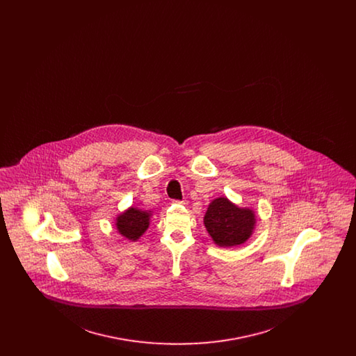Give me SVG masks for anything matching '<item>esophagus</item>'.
<instances>
[{"mask_svg": "<svg viewBox=\"0 0 356 356\" xmlns=\"http://www.w3.org/2000/svg\"><path fill=\"white\" fill-rule=\"evenodd\" d=\"M175 204H176V205H183V207H186V205H188V200H176Z\"/></svg>", "mask_w": 356, "mask_h": 356, "instance_id": "esophagus-1", "label": "esophagus"}]
</instances>
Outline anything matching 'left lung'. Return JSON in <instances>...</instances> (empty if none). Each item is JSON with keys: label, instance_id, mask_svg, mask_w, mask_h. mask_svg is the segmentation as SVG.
<instances>
[{"label": "left lung", "instance_id": "1", "mask_svg": "<svg viewBox=\"0 0 356 356\" xmlns=\"http://www.w3.org/2000/svg\"><path fill=\"white\" fill-rule=\"evenodd\" d=\"M204 225L213 243L220 248L244 244L254 235L256 213L250 207H238L228 197L213 199L204 215Z\"/></svg>", "mask_w": 356, "mask_h": 356}]
</instances>
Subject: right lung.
Masks as SVG:
<instances>
[{
    "mask_svg": "<svg viewBox=\"0 0 356 356\" xmlns=\"http://www.w3.org/2000/svg\"><path fill=\"white\" fill-rule=\"evenodd\" d=\"M152 211L129 207L116 216L115 225L121 236L129 241H137L145 234L151 224Z\"/></svg>",
    "mask_w": 356,
    "mask_h": 356,
    "instance_id": "obj_1",
    "label": "right lung"
}]
</instances>
